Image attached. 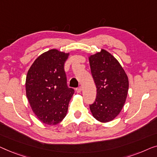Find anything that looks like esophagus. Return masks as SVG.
I'll use <instances>...</instances> for the list:
<instances>
[{
    "label": "esophagus",
    "mask_w": 157,
    "mask_h": 157,
    "mask_svg": "<svg viewBox=\"0 0 157 157\" xmlns=\"http://www.w3.org/2000/svg\"><path fill=\"white\" fill-rule=\"evenodd\" d=\"M76 92H78V93H79V92H80L82 91V87L81 86H79V87H78V88H76Z\"/></svg>",
    "instance_id": "34e87169"
}]
</instances>
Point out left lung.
<instances>
[{
	"label": "left lung",
	"mask_w": 157,
	"mask_h": 157,
	"mask_svg": "<svg viewBox=\"0 0 157 157\" xmlns=\"http://www.w3.org/2000/svg\"><path fill=\"white\" fill-rule=\"evenodd\" d=\"M90 70L97 87V96L90 105L92 115L101 122L113 120L127 99L129 80L120 63L105 50L90 56Z\"/></svg>",
	"instance_id": "8db88e82"
}]
</instances>
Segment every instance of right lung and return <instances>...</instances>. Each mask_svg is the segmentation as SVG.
I'll return each mask as SVG.
<instances>
[{
	"instance_id": "1",
	"label": "right lung",
	"mask_w": 157,
	"mask_h": 157,
	"mask_svg": "<svg viewBox=\"0 0 157 157\" xmlns=\"http://www.w3.org/2000/svg\"><path fill=\"white\" fill-rule=\"evenodd\" d=\"M69 53L52 49L40 55L28 70L26 96L40 121L56 125L65 117L75 90L68 87L64 65Z\"/></svg>"
}]
</instances>
